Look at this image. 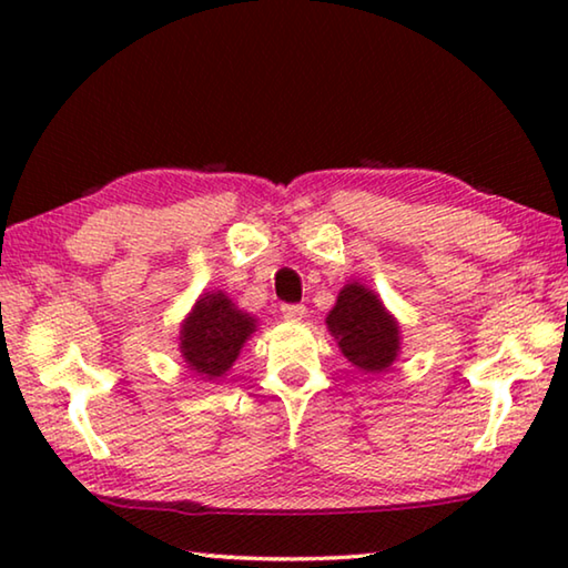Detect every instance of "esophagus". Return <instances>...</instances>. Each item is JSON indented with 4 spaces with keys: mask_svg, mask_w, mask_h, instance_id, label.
<instances>
[{
    "mask_svg": "<svg viewBox=\"0 0 568 568\" xmlns=\"http://www.w3.org/2000/svg\"><path fill=\"white\" fill-rule=\"evenodd\" d=\"M281 313H283L285 321L297 323V321L305 318V305H283Z\"/></svg>",
    "mask_w": 568,
    "mask_h": 568,
    "instance_id": "34e87169",
    "label": "esophagus"
}]
</instances>
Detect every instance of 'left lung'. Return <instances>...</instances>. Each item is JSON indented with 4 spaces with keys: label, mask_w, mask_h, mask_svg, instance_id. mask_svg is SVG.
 I'll return each mask as SVG.
<instances>
[{
    "label": "left lung",
    "mask_w": 568,
    "mask_h": 568,
    "mask_svg": "<svg viewBox=\"0 0 568 568\" xmlns=\"http://www.w3.org/2000/svg\"><path fill=\"white\" fill-rule=\"evenodd\" d=\"M341 353L365 376L386 373L400 355V323L376 291L358 281L341 287L325 315Z\"/></svg>",
    "instance_id": "8db88e82"
}]
</instances>
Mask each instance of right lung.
Masks as SVG:
<instances>
[{"label": "right lung", "instance_id": "1", "mask_svg": "<svg viewBox=\"0 0 568 568\" xmlns=\"http://www.w3.org/2000/svg\"><path fill=\"white\" fill-rule=\"evenodd\" d=\"M255 331V315L240 311L227 293L207 291L180 323L178 348L190 373L203 381H217L227 376Z\"/></svg>", "mask_w": 568, "mask_h": 568}]
</instances>
